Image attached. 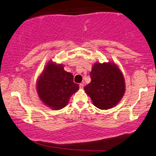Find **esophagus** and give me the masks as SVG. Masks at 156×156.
Here are the masks:
<instances>
[{
  "mask_svg": "<svg viewBox=\"0 0 156 156\" xmlns=\"http://www.w3.org/2000/svg\"><path fill=\"white\" fill-rule=\"evenodd\" d=\"M79 86H80V89H83V86H84V84L83 83H80L79 84Z\"/></svg>",
  "mask_w": 156,
  "mask_h": 156,
  "instance_id": "34e87169",
  "label": "esophagus"
}]
</instances>
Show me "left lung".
Instances as JSON below:
<instances>
[{
	"instance_id": "obj_1",
	"label": "left lung",
	"mask_w": 156,
	"mask_h": 156,
	"mask_svg": "<svg viewBox=\"0 0 156 156\" xmlns=\"http://www.w3.org/2000/svg\"><path fill=\"white\" fill-rule=\"evenodd\" d=\"M91 80L84 91L93 105L102 110H108L119 104L126 91L123 73L114 62L93 65L90 73Z\"/></svg>"
}]
</instances>
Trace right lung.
<instances>
[{"instance_id": "obj_1", "label": "right lung", "mask_w": 156, "mask_h": 156, "mask_svg": "<svg viewBox=\"0 0 156 156\" xmlns=\"http://www.w3.org/2000/svg\"><path fill=\"white\" fill-rule=\"evenodd\" d=\"M79 86L73 82L72 73L64 70V65L49 60L38 76L36 90L45 105L52 110H61L68 104Z\"/></svg>"}]
</instances>
